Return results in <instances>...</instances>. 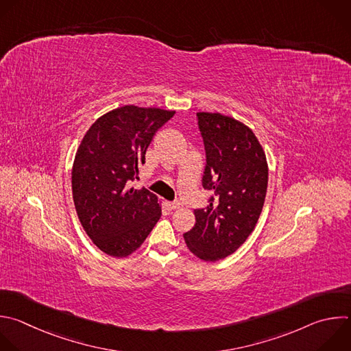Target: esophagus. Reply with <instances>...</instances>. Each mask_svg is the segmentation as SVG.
I'll list each match as a JSON object with an SVG mask.
<instances>
[{
    "label": "esophagus",
    "mask_w": 351,
    "mask_h": 351,
    "mask_svg": "<svg viewBox=\"0 0 351 351\" xmlns=\"http://www.w3.org/2000/svg\"><path fill=\"white\" fill-rule=\"evenodd\" d=\"M168 206H169V209H179L180 204L179 202H168Z\"/></svg>",
    "instance_id": "1"
}]
</instances>
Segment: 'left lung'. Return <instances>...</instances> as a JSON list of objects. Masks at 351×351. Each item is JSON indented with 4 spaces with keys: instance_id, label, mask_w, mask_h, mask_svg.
<instances>
[{
    "instance_id": "obj_1",
    "label": "left lung",
    "mask_w": 351,
    "mask_h": 351,
    "mask_svg": "<svg viewBox=\"0 0 351 351\" xmlns=\"http://www.w3.org/2000/svg\"><path fill=\"white\" fill-rule=\"evenodd\" d=\"M206 164L202 187L209 205L195 209V224L184 232L187 248L205 262L236 252L262 213L269 168L258 138L243 123L220 112H197Z\"/></svg>"
}]
</instances>
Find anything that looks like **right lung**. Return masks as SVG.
Listing matches in <instances>:
<instances>
[{
  "instance_id": "obj_1",
  "label": "right lung",
  "mask_w": 351,
  "mask_h": 351,
  "mask_svg": "<svg viewBox=\"0 0 351 351\" xmlns=\"http://www.w3.org/2000/svg\"><path fill=\"white\" fill-rule=\"evenodd\" d=\"M173 114L123 106L99 117L81 141L71 171L73 199L85 232L110 256L135 252L161 217L157 195L128 184L138 178L153 136Z\"/></svg>"
}]
</instances>
